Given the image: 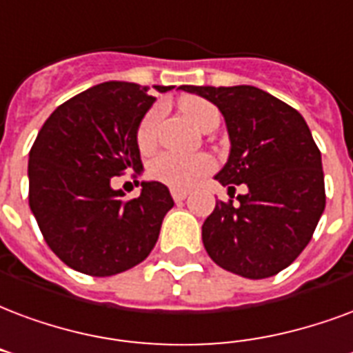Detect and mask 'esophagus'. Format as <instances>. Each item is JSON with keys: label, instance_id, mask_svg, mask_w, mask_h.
<instances>
[{"label": "esophagus", "instance_id": "esophagus-1", "mask_svg": "<svg viewBox=\"0 0 353 353\" xmlns=\"http://www.w3.org/2000/svg\"><path fill=\"white\" fill-rule=\"evenodd\" d=\"M189 196V190H183V189H172V198L176 200V202H181L185 198Z\"/></svg>", "mask_w": 353, "mask_h": 353}]
</instances>
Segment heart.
Returning <instances> with one entry per match:
<instances>
[{"label":"heart","instance_id":"b5f03b06","mask_svg":"<svg viewBox=\"0 0 353 353\" xmlns=\"http://www.w3.org/2000/svg\"><path fill=\"white\" fill-rule=\"evenodd\" d=\"M181 112L196 129L203 130L211 119H219L216 108L208 101L187 97L181 101ZM161 116V108H151L142 123L138 127V145L140 150L148 151L155 143L157 121ZM213 170V161L208 155H176V153H163L150 164V176L161 183L174 187V189H189L198 179Z\"/></svg>","mask_w":353,"mask_h":353}]
</instances>
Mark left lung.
Instances as JSON below:
<instances>
[{
  "label": "left lung",
  "instance_id": "8db88e82",
  "mask_svg": "<svg viewBox=\"0 0 353 353\" xmlns=\"http://www.w3.org/2000/svg\"><path fill=\"white\" fill-rule=\"evenodd\" d=\"M221 110L230 155L215 179L230 190L247 185L234 205L216 202L202 224L211 260L245 279H268L288 268L323 210L322 155L297 110L254 85H183Z\"/></svg>",
  "mask_w": 353,
  "mask_h": 353
}]
</instances>
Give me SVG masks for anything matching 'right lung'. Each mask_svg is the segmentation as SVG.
<instances>
[{
    "label": "right lung",
    "instance_id": "obj_1",
    "mask_svg": "<svg viewBox=\"0 0 353 353\" xmlns=\"http://www.w3.org/2000/svg\"><path fill=\"white\" fill-rule=\"evenodd\" d=\"M166 93L174 85H153ZM157 99L148 85L103 82L57 106L30 151V208L44 241L74 271L112 276L134 268L155 247L174 208L166 185L142 181L123 200L110 179L142 172L138 127Z\"/></svg>",
    "mask_w": 353,
    "mask_h": 353
}]
</instances>
